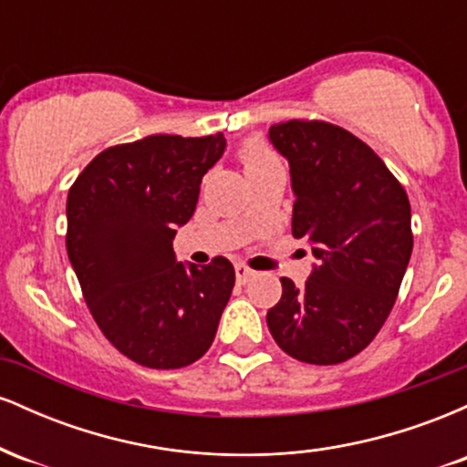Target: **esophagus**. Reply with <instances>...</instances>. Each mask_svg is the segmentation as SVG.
I'll return each mask as SVG.
<instances>
[{
    "instance_id": "34e87169",
    "label": "esophagus",
    "mask_w": 467,
    "mask_h": 467,
    "mask_svg": "<svg viewBox=\"0 0 467 467\" xmlns=\"http://www.w3.org/2000/svg\"><path fill=\"white\" fill-rule=\"evenodd\" d=\"M234 275H237L239 283H248L250 278L256 275V272L250 270V267H245L244 264H237V265H234Z\"/></svg>"
}]
</instances>
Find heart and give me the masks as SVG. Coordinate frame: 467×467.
Returning a JSON list of instances; mask_svg holds the SVG:
<instances>
[{"instance_id":"heart-1","label":"heart","mask_w":467,"mask_h":467,"mask_svg":"<svg viewBox=\"0 0 467 467\" xmlns=\"http://www.w3.org/2000/svg\"><path fill=\"white\" fill-rule=\"evenodd\" d=\"M241 160H244L245 171H250V169H256V166L276 162V155L272 153V149L267 147L264 140L252 138V140L245 142L244 149H241Z\"/></svg>"}]
</instances>
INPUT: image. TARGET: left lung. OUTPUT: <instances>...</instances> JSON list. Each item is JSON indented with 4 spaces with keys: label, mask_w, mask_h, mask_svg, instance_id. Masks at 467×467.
I'll return each instance as SVG.
<instances>
[{
    "label": "left lung",
    "mask_w": 467,
    "mask_h": 467,
    "mask_svg": "<svg viewBox=\"0 0 467 467\" xmlns=\"http://www.w3.org/2000/svg\"><path fill=\"white\" fill-rule=\"evenodd\" d=\"M267 140L289 164L292 234L312 245L305 285L283 276L267 327L287 356L337 364L382 329L412 252L406 191L368 144L329 122L272 125Z\"/></svg>",
    "instance_id": "8db88e82"
}]
</instances>
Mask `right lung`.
Returning a JSON list of instances; mask_svg holds the SVG:
<instances>
[{
  "mask_svg": "<svg viewBox=\"0 0 467 467\" xmlns=\"http://www.w3.org/2000/svg\"><path fill=\"white\" fill-rule=\"evenodd\" d=\"M226 151L223 133L147 136L105 149L67 192V256L107 340L149 368L200 360L215 340L234 267L182 264L178 228L202 178Z\"/></svg>",
  "mask_w": 467,
  "mask_h": 467,
  "instance_id": "add662e5",
  "label": "right lung"
}]
</instances>
